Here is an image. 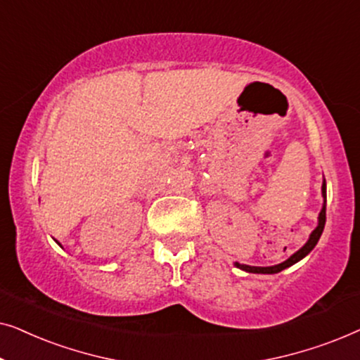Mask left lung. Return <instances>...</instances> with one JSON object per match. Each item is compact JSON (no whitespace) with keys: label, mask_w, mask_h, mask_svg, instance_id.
Segmentation results:
<instances>
[{"label":"left lung","mask_w":360,"mask_h":360,"mask_svg":"<svg viewBox=\"0 0 360 360\" xmlns=\"http://www.w3.org/2000/svg\"><path fill=\"white\" fill-rule=\"evenodd\" d=\"M321 193H323L324 203H323V208H321V211H319V216H318V226H316V229H314L313 233L309 234L308 243L304 244L302 249L297 250V252H295L293 255H290V257L285 260V262L277 264V265H272V267H252V265H245V264H239V262L234 264L236 267L240 269V270H245V272H249V274H278V272H282L283 269H287V267H290V265L297 264L298 260H302L303 257H307V255L314 249V245L318 244V240H319V238H321V234H323L324 224H326V180L323 181Z\"/></svg>","instance_id":"8db88e82"}]
</instances>
